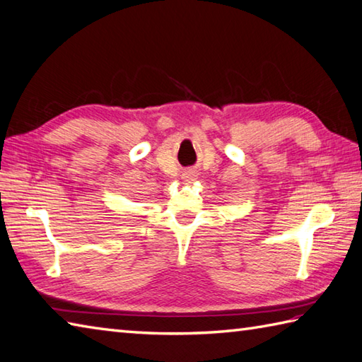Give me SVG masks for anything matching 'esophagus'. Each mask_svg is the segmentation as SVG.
<instances>
[{"label": "esophagus", "mask_w": 362, "mask_h": 362, "mask_svg": "<svg viewBox=\"0 0 362 362\" xmlns=\"http://www.w3.org/2000/svg\"><path fill=\"white\" fill-rule=\"evenodd\" d=\"M186 178H190V173H189V175H187V176H186Z\"/></svg>", "instance_id": "34e87169"}]
</instances>
